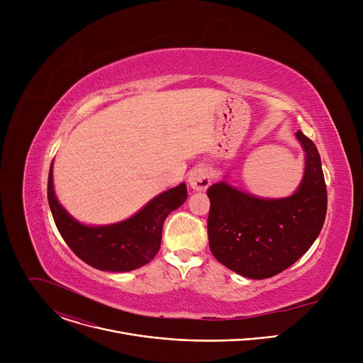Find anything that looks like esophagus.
I'll use <instances>...</instances> for the list:
<instances>
[{
    "mask_svg": "<svg viewBox=\"0 0 363 363\" xmlns=\"http://www.w3.org/2000/svg\"><path fill=\"white\" fill-rule=\"evenodd\" d=\"M211 172L210 169L203 167V165H199V167H195L191 172H189V177H188V182L191 185L192 189L195 191H205L206 188H208L211 185Z\"/></svg>",
    "mask_w": 363,
    "mask_h": 363,
    "instance_id": "1",
    "label": "esophagus"
}]
</instances>
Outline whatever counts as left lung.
I'll list each match as a JSON object with an SVG mask.
<instances>
[{
	"label": "left lung",
	"instance_id": "1",
	"mask_svg": "<svg viewBox=\"0 0 363 363\" xmlns=\"http://www.w3.org/2000/svg\"><path fill=\"white\" fill-rule=\"evenodd\" d=\"M306 153L303 179L286 198L266 199L227 182L206 191L211 201L208 241L217 260L248 279H269L294 264L312 247L325 223L328 192L316 145L300 130Z\"/></svg>",
	"mask_w": 363,
	"mask_h": 363
}]
</instances>
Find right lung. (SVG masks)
Returning a JSON list of instances; mask_svg holds the SVG:
<instances>
[{"label": "right lung", "mask_w": 363, "mask_h": 363, "mask_svg": "<svg viewBox=\"0 0 363 363\" xmlns=\"http://www.w3.org/2000/svg\"><path fill=\"white\" fill-rule=\"evenodd\" d=\"M47 198L59 233L80 260L103 272H130L147 264L160 251L164 221L185 202L186 185L182 182L155 196L125 221L90 227L76 221L59 203L51 162Z\"/></svg>", "instance_id": "obj_1"}]
</instances>
